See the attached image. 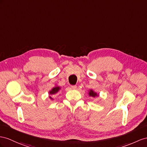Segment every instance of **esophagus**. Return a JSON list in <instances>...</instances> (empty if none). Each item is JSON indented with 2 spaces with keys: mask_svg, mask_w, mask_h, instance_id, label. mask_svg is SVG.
<instances>
[{
  "mask_svg": "<svg viewBox=\"0 0 147 147\" xmlns=\"http://www.w3.org/2000/svg\"><path fill=\"white\" fill-rule=\"evenodd\" d=\"M76 88H77V86H76V85H73V86H71V88H72L73 89H76Z\"/></svg>",
  "mask_w": 147,
  "mask_h": 147,
  "instance_id": "1",
  "label": "esophagus"
}]
</instances>
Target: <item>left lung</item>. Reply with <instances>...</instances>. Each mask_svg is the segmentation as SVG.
<instances>
[{
  "instance_id": "obj_1",
  "label": "left lung",
  "mask_w": 147,
  "mask_h": 147,
  "mask_svg": "<svg viewBox=\"0 0 147 147\" xmlns=\"http://www.w3.org/2000/svg\"><path fill=\"white\" fill-rule=\"evenodd\" d=\"M89 94L90 96H92V97H95L96 96H97V94L95 93L94 91H92V90H91V91H89Z\"/></svg>"
}]
</instances>
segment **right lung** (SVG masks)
<instances>
[{"label": "right lung", "mask_w": 147, "mask_h": 147, "mask_svg": "<svg viewBox=\"0 0 147 147\" xmlns=\"http://www.w3.org/2000/svg\"><path fill=\"white\" fill-rule=\"evenodd\" d=\"M59 90V87H55L54 88H53L51 91L50 92V94H56V92H57ZM51 99H52L51 97H50Z\"/></svg>", "instance_id": "right-lung-1"}]
</instances>
